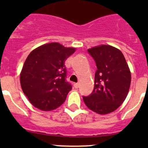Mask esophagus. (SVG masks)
I'll list each match as a JSON object with an SVG mask.
<instances>
[{
	"instance_id": "1",
	"label": "esophagus",
	"mask_w": 148,
	"mask_h": 148,
	"mask_svg": "<svg viewBox=\"0 0 148 148\" xmlns=\"http://www.w3.org/2000/svg\"><path fill=\"white\" fill-rule=\"evenodd\" d=\"M74 87H75V88H76V89H78V87H79V84H78V83L74 84Z\"/></svg>"
}]
</instances>
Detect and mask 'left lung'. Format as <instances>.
Masks as SVG:
<instances>
[{"mask_svg":"<svg viewBox=\"0 0 148 148\" xmlns=\"http://www.w3.org/2000/svg\"><path fill=\"white\" fill-rule=\"evenodd\" d=\"M87 52L97 70L93 90L88 96H83L84 101L95 113H112L124 102L130 89L131 75L125 56L110 45L95 47Z\"/></svg>","mask_w":148,"mask_h":148,"instance_id":"obj_1","label":"left lung"}]
</instances>
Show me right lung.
Here are the masks:
<instances>
[{
	"instance_id": "right-lung-1",
	"label": "right lung",
	"mask_w": 148,
	"mask_h": 148,
	"mask_svg": "<svg viewBox=\"0 0 148 148\" xmlns=\"http://www.w3.org/2000/svg\"><path fill=\"white\" fill-rule=\"evenodd\" d=\"M74 52L75 48L49 43L29 53L22 68L20 82L23 93L34 107L49 111L64 102L72 90L66 80L64 63Z\"/></svg>"
}]
</instances>
